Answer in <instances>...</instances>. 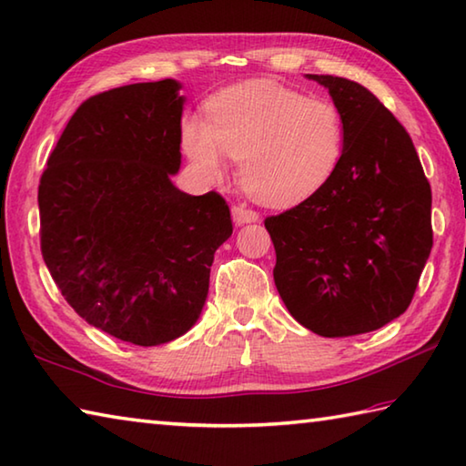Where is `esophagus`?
<instances>
[{"label": "esophagus", "mask_w": 466, "mask_h": 466, "mask_svg": "<svg viewBox=\"0 0 466 466\" xmlns=\"http://www.w3.org/2000/svg\"><path fill=\"white\" fill-rule=\"evenodd\" d=\"M232 218H234V222L238 224V226L252 224V222H258V214H257V211H252L250 208L242 206V204L232 208Z\"/></svg>", "instance_id": "34e87169"}]
</instances>
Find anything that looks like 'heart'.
<instances>
[{"label":"heart","mask_w":466,"mask_h":466,"mask_svg":"<svg viewBox=\"0 0 466 466\" xmlns=\"http://www.w3.org/2000/svg\"><path fill=\"white\" fill-rule=\"evenodd\" d=\"M181 147L208 177L240 160V183L260 206L287 209L314 198L340 167L344 116L334 101L255 79L206 101V120L185 116Z\"/></svg>","instance_id":"1"}]
</instances>
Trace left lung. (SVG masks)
I'll list each match as a JSON object with an SVG mask.
<instances>
[{"label": "left lung", "mask_w": 466, "mask_h": 466, "mask_svg": "<svg viewBox=\"0 0 466 466\" xmlns=\"http://www.w3.org/2000/svg\"><path fill=\"white\" fill-rule=\"evenodd\" d=\"M340 107V167L314 198L265 219L277 291L311 332H373L410 308L432 250V189L410 134L359 83L308 75Z\"/></svg>", "instance_id": "1"}]
</instances>
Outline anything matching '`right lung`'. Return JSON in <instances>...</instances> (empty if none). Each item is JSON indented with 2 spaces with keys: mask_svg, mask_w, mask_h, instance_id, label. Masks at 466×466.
Here are the masks:
<instances>
[{
  "mask_svg": "<svg viewBox=\"0 0 466 466\" xmlns=\"http://www.w3.org/2000/svg\"><path fill=\"white\" fill-rule=\"evenodd\" d=\"M181 83L99 93L77 107L40 177V250L66 303L101 332L158 346L196 324L214 252L232 236L222 196H189Z\"/></svg>",
  "mask_w": 466,
  "mask_h": 466,
  "instance_id": "right-lung-1",
  "label": "right lung"
}]
</instances>
